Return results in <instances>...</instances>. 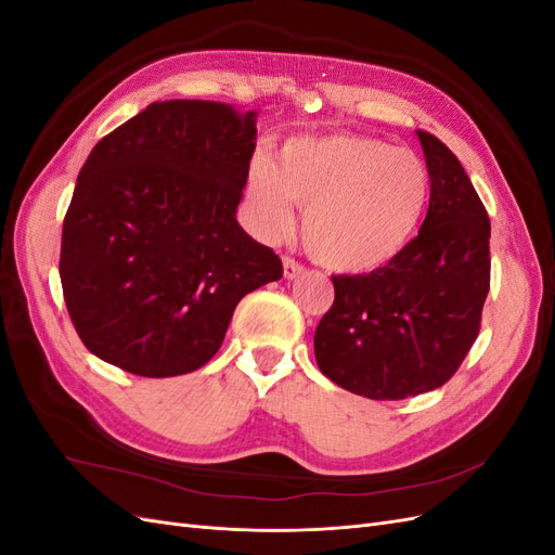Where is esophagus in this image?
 Listing matches in <instances>:
<instances>
[{
  "mask_svg": "<svg viewBox=\"0 0 555 555\" xmlns=\"http://www.w3.org/2000/svg\"><path fill=\"white\" fill-rule=\"evenodd\" d=\"M282 273H284V278H287V280H296V278H300V275L306 273V266L298 263L292 257H284L282 259Z\"/></svg>",
  "mask_w": 555,
  "mask_h": 555,
  "instance_id": "34e87169",
  "label": "esophagus"
}]
</instances>
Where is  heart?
Here are the masks:
<instances>
[{"instance_id": "heart-1", "label": "heart", "mask_w": 555, "mask_h": 555, "mask_svg": "<svg viewBox=\"0 0 555 555\" xmlns=\"http://www.w3.org/2000/svg\"><path fill=\"white\" fill-rule=\"evenodd\" d=\"M306 208L300 236L310 257L333 271L367 273L393 261L422 229L430 176L410 150L331 133L282 145L278 164L259 159L245 188L249 224L266 238Z\"/></svg>"}]
</instances>
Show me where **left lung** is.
<instances>
[{
  "label": "left lung",
  "instance_id": "left-lung-1",
  "mask_svg": "<svg viewBox=\"0 0 555 555\" xmlns=\"http://www.w3.org/2000/svg\"><path fill=\"white\" fill-rule=\"evenodd\" d=\"M430 176L418 236L373 273L333 275L335 300L314 331L319 371L373 400L438 389L477 340L491 287V222L456 155L416 131Z\"/></svg>",
  "mask_w": 555,
  "mask_h": 555
}]
</instances>
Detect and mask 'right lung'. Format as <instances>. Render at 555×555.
<instances>
[{
    "label": "right lung",
    "instance_id": "obj_1",
    "mask_svg": "<svg viewBox=\"0 0 555 555\" xmlns=\"http://www.w3.org/2000/svg\"><path fill=\"white\" fill-rule=\"evenodd\" d=\"M257 111L155 102L94 145L62 227L60 280L94 357L141 377L198 371L238 300L282 261L236 220Z\"/></svg>",
    "mask_w": 555,
    "mask_h": 555
}]
</instances>
